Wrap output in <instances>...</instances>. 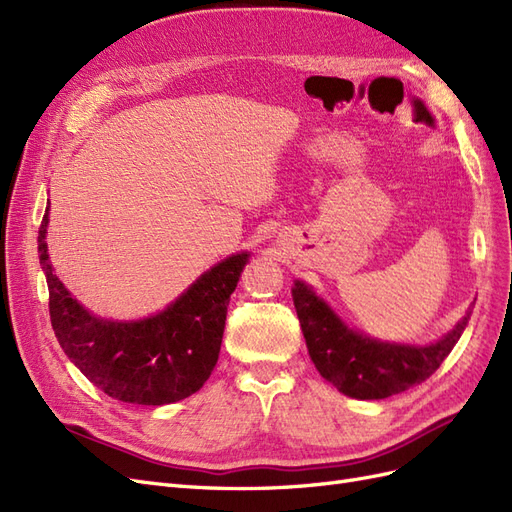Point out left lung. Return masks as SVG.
Instances as JSON below:
<instances>
[{
    "label": "left lung",
    "instance_id": "1",
    "mask_svg": "<svg viewBox=\"0 0 512 512\" xmlns=\"http://www.w3.org/2000/svg\"><path fill=\"white\" fill-rule=\"evenodd\" d=\"M292 299L320 376L354 399H384L425 382L451 354L470 318L431 346H397L350 331L303 282H294Z\"/></svg>",
    "mask_w": 512,
    "mask_h": 512
}]
</instances>
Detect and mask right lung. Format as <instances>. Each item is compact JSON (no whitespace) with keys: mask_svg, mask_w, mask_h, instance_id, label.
<instances>
[{"mask_svg":"<svg viewBox=\"0 0 512 512\" xmlns=\"http://www.w3.org/2000/svg\"><path fill=\"white\" fill-rule=\"evenodd\" d=\"M49 213V209H46ZM46 224L38 230L40 265L49 284V314L59 346L108 397L164 406L194 395L218 363L226 309L247 254L222 260L158 316L113 322L91 316L53 275Z\"/></svg>","mask_w":512,"mask_h":512,"instance_id":"obj_1","label":"right lung"}]
</instances>
